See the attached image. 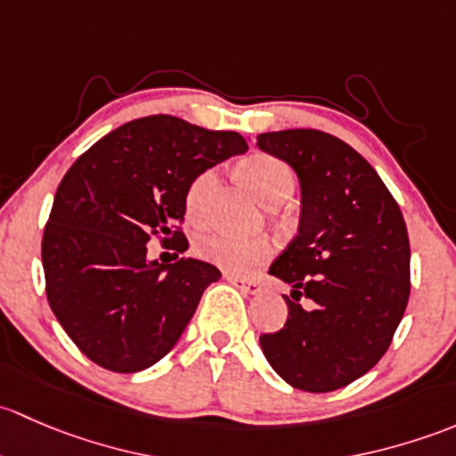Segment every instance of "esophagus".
<instances>
[{
  "label": "esophagus",
  "instance_id": "esophagus-1",
  "mask_svg": "<svg viewBox=\"0 0 456 456\" xmlns=\"http://www.w3.org/2000/svg\"><path fill=\"white\" fill-rule=\"evenodd\" d=\"M226 281H228V283H232L234 288L241 289V292H246V294H256V292H261L259 281H255V279H246V276L226 274Z\"/></svg>",
  "mask_w": 456,
  "mask_h": 456
}]
</instances>
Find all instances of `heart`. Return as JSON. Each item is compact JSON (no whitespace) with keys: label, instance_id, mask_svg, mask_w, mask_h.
Returning a JSON list of instances; mask_svg holds the SVG:
<instances>
[{"label":"heart","instance_id":"obj_1","mask_svg":"<svg viewBox=\"0 0 456 456\" xmlns=\"http://www.w3.org/2000/svg\"><path fill=\"white\" fill-rule=\"evenodd\" d=\"M237 173L243 184L252 191V195L267 206L288 200L294 191L292 168L288 162L272 153H250L237 164ZM215 177H217L215 168H204L186 189L184 206L191 219H200L204 213L206 197L213 189ZM193 252L200 259L215 263L228 272L243 274L270 259L274 252V243L267 237H237V234L222 232V230H210L195 239Z\"/></svg>","mask_w":456,"mask_h":456}]
</instances>
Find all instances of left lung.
Returning <instances> with one entry per match:
<instances>
[{
    "label": "left lung",
    "instance_id": "obj_1",
    "mask_svg": "<svg viewBox=\"0 0 456 456\" xmlns=\"http://www.w3.org/2000/svg\"><path fill=\"white\" fill-rule=\"evenodd\" d=\"M300 180V226L270 274L292 283L283 330L259 338L294 388L330 393L387 354L411 294V243L395 197L355 149L318 129L256 135ZM300 297L314 300L302 309Z\"/></svg>",
    "mask_w": 456,
    "mask_h": 456
}]
</instances>
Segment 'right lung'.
<instances>
[{
  "instance_id": "add662e5",
  "label": "right lung",
  "mask_w": 456,
  "mask_h": 456,
  "mask_svg": "<svg viewBox=\"0 0 456 456\" xmlns=\"http://www.w3.org/2000/svg\"><path fill=\"white\" fill-rule=\"evenodd\" d=\"M248 149L237 131L175 116L131 120L87 149L56 189L44 228L45 294L56 321L98 367L135 373L162 360L222 272L206 261H147V241L189 248L186 189Z\"/></svg>"
}]
</instances>
